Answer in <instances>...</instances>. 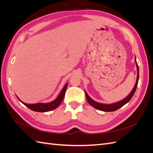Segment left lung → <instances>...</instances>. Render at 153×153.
I'll return each instance as SVG.
<instances>
[{
	"mask_svg": "<svg viewBox=\"0 0 153 153\" xmlns=\"http://www.w3.org/2000/svg\"><path fill=\"white\" fill-rule=\"evenodd\" d=\"M135 62L136 63L137 69V81H136V83L135 84V86H134V87L133 88L132 91H131L130 93H129L126 97V98L121 101H117V102H116V103H114L112 104H104V103L96 102V101L92 100L91 97L87 94L86 91H85V96H86V98H87L88 103H89L92 106H93L94 108L98 109L99 110H101V111H103V112H113V111L117 110V109L122 107L123 106H124V105H126L127 103H128L129 101H130V100L131 99L133 94H135V91H136L137 87V85H138V78H139V68H138V66L137 62L136 61V57L135 58Z\"/></svg>",
	"mask_w": 153,
	"mask_h": 153,
	"instance_id": "obj_1",
	"label": "left lung"
}]
</instances>
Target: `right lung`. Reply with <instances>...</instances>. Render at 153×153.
Masks as SVG:
<instances>
[{"mask_svg": "<svg viewBox=\"0 0 153 153\" xmlns=\"http://www.w3.org/2000/svg\"><path fill=\"white\" fill-rule=\"evenodd\" d=\"M67 87H68V83L65 85H64V87H63L61 92H60V94H59L57 98L53 101H52V102H50V103H34V104H29V103H25L24 102H23V101L18 98L17 96L16 97L19 100L20 102H22L24 105H25L27 107H28L32 110L35 111V112H49V111L54 110L55 108L58 107V106L60 105V104L61 103L64 97V94H65V92H66Z\"/></svg>", "mask_w": 153, "mask_h": 153, "instance_id": "1", "label": "right lung"}]
</instances>
